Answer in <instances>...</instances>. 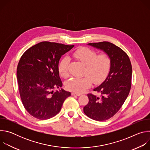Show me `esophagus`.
Segmentation results:
<instances>
[{"label":"esophagus","instance_id":"34e87169","mask_svg":"<svg viewBox=\"0 0 150 150\" xmlns=\"http://www.w3.org/2000/svg\"><path fill=\"white\" fill-rule=\"evenodd\" d=\"M72 96H81V94H78V93H72V94H71Z\"/></svg>","mask_w":150,"mask_h":150}]
</instances>
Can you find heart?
I'll list each match as a JSON object with an SVG mask.
<instances>
[{
  "label": "heart",
  "instance_id": "heart-1",
  "mask_svg": "<svg viewBox=\"0 0 150 150\" xmlns=\"http://www.w3.org/2000/svg\"><path fill=\"white\" fill-rule=\"evenodd\" d=\"M73 56L81 61L85 66L83 77L72 78L67 81L66 88L76 93H81L89 88L92 81L95 84L101 83L108 75L110 66L111 59L107 53L97 55L94 50L88 47H81L75 50ZM69 59L63 58L60 62L58 69L61 76H69Z\"/></svg>",
  "mask_w": 150,
  "mask_h": 150
}]
</instances>
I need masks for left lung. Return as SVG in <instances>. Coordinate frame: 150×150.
<instances>
[{
    "label": "left lung",
    "instance_id": "8db88e82",
    "mask_svg": "<svg viewBox=\"0 0 150 150\" xmlns=\"http://www.w3.org/2000/svg\"><path fill=\"white\" fill-rule=\"evenodd\" d=\"M108 54L111 59L109 73L104 81L93 90L100 96L88 94L89 101L83 112L90 118L104 121L113 116L129 95L132 80V65L127 54L108 41L88 44Z\"/></svg>",
    "mask_w": 150,
    "mask_h": 150
}]
</instances>
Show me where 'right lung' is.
Masks as SVG:
<instances>
[{"label":"right lung","instance_id":"add662e5","mask_svg":"<svg viewBox=\"0 0 150 150\" xmlns=\"http://www.w3.org/2000/svg\"><path fill=\"white\" fill-rule=\"evenodd\" d=\"M74 45L42 41L29 48L17 67L20 97L26 110L34 117L46 120L56 116L71 93L63 89L59 62L62 55Z\"/></svg>","mask_w":150,"mask_h":150}]
</instances>
